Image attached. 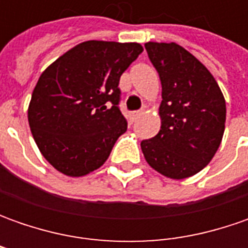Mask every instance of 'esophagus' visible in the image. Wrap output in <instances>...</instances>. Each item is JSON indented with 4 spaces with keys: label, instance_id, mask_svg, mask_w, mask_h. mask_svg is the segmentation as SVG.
Wrapping results in <instances>:
<instances>
[{
    "label": "esophagus",
    "instance_id": "obj_1",
    "mask_svg": "<svg viewBox=\"0 0 248 248\" xmlns=\"http://www.w3.org/2000/svg\"><path fill=\"white\" fill-rule=\"evenodd\" d=\"M142 114V110H137V111H131V120L134 121V120L137 119V117H139Z\"/></svg>",
    "mask_w": 248,
    "mask_h": 248
}]
</instances>
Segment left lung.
Instances as JSON below:
<instances>
[{"label":"left lung","mask_w":248,"mask_h":248,"mask_svg":"<svg viewBox=\"0 0 248 248\" xmlns=\"http://www.w3.org/2000/svg\"><path fill=\"white\" fill-rule=\"evenodd\" d=\"M161 81V127L140 142L148 164L171 179L202 171L214 157L225 131L222 92L203 63L175 43H146Z\"/></svg>","instance_id":"obj_1"}]
</instances>
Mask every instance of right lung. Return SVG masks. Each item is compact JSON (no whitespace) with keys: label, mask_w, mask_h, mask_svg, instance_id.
<instances>
[{"label":"right lung","mask_w":248,"mask_h":248,"mask_svg":"<svg viewBox=\"0 0 248 248\" xmlns=\"http://www.w3.org/2000/svg\"><path fill=\"white\" fill-rule=\"evenodd\" d=\"M142 51L137 43L85 41L40 76L29 124L40 152L59 172L87 175L108 160L127 131L119 108L120 77Z\"/></svg>","instance_id":"1"}]
</instances>
